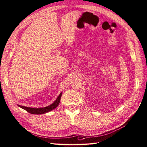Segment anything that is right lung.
<instances>
[{
  "instance_id": "obj_1",
  "label": "right lung",
  "mask_w": 147,
  "mask_h": 147,
  "mask_svg": "<svg viewBox=\"0 0 147 147\" xmlns=\"http://www.w3.org/2000/svg\"><path fill=\"white\" fill-rule=\"evenodd\" d=\"M62 96V92L60 93V94L59 96L57 97V99L56 100L53 102V103L50 105H48L47 107H43V108H32V107H24V106H22L18 105L20 107L22 108L23 109L27 111L28 112L31 113V114H43L47 113L50 111L53 110V109H55L56 108L57 106H58L60 100H61V97Z\"/></svg>"
}]
</instances>
